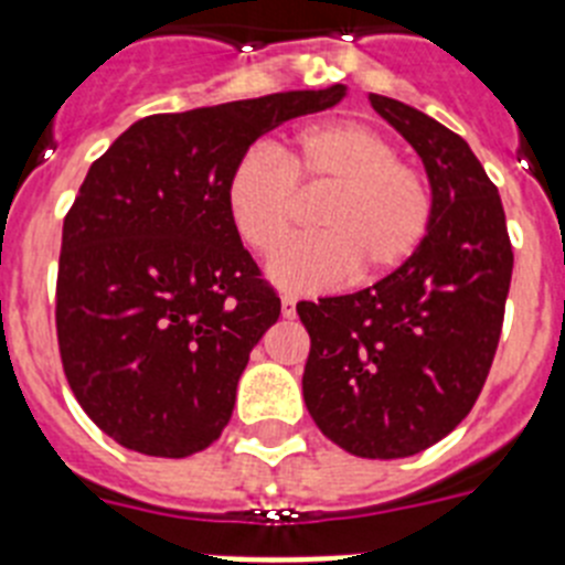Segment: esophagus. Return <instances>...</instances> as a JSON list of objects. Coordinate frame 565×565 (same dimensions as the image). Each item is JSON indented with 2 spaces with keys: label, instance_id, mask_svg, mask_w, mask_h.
<instances>
[{
  "label": "esophagus",
  "instance_id": "34e87169",
  "mask_svg": "<svg viewBox=\"0 0 565 565\" xmlns=\"http://www.w3.org/2000/svg\"><path fill=\"white\" fill-rule=\"evenodd\" d=\"M282 317L286 319L297 317V297H282Z\"/></svg>",
  "mask_w": 565,
  "mask_h": 565
}]
</instances>
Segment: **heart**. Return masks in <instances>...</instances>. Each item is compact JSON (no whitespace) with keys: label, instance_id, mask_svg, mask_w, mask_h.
Here are the masks:
<instances>
[{"label":"heart","instance_id":"obj_1","mask_svg":"<svg viewBox=\"0 0 565 565\" xmlns=\"http://www.w3.org/2000/svg\"><path fill=\"white\" fill-rule=\"evenodd\" d=\"M313 214L322 234L279 254L271 279L286 291H319L342 279L396 271L430 232L433 192L398 161L382 132L356 121L319 124L271 152L248 149L228 169L223 201L234 234L257 257H274L294 228L297 198L324 194Z\"/></svg>","mask_w":565,"mask_h":565}]
</instances>
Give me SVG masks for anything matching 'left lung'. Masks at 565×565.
I'll list each match as a JSON object with an SVG mask.
<instances>
[{
    "mask_svg": "<svg viewBox=\"0 0 565 565\" xmlns=\"http://www.w3.org/2000/svg\"><path fill=\"white\" fill-rule=\"evenodd\" d=\"M371 107L418 152L433 221L376 286L299 302L311 337L302 396L317 427L359 458H407L472 411L501 339L512 243L501 198L461 135L371 93Z\"/></svg>",
    "mask_w": 565,
    "mask_h": 565,
    "instance_id": "1",
    "label": "left lung"
}]
</instances>
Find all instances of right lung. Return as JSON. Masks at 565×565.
<instances>
[{"label":"right lung","instance_id":"obj_1","mask_svg":"<svg viewBox=\"0 0 565 565\" xmlns=\"http://www.w3.org/2000/svg\"><path fill=\"white\" fill-rule=\"evenodd\" d=\"M348 93L294 89L135 121L64 217L56 333L64 376L109 438L186 458L228 424L279 297L226 214L228 169L259 135Z\"/></svg>","mask_w":565,"mask_h":565}]
</instances>
